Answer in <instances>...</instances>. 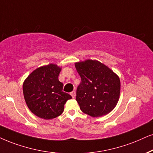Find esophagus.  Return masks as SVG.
Instances as JSON below:
<instances>
[{"label": "esophagus", "mask_w": 153, "mask_h": 153, "mask_svg": "<svg viewBox=\"0 0 153 153\" xmlns=\"http://www.w3.org/2000/svg\"><path fill=\"white\" fill-rule=\"evenodd\" d=\"M71 96H72L73 98H75V95H76V93H75V91H73L72 92H71Z\"/></svg>", "instance_id": "esophagus-1"}]
</instances>
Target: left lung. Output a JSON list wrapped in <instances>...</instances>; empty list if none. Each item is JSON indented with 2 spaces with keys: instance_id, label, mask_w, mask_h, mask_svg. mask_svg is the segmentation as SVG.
<instances>
[{
  "instance_id": "8db88e82",
  "label": "left lung",
  "mask_w": 153,
  "mask_h": 153,
  "mask_svg": "<svg viewBox=\"0 0 153 153\" xmlns=\"http://www.w3.org/2000/svg\"><path fill=\"white\" fill-rule=\"evenodd\" d=\"M81 78L76 101L83 113L92 117L107 114L119 101L121 82L109 68L96 60L75 63Z\"/></svg>"
}]
</instances>
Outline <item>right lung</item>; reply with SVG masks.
<instances>
[{"label": "right lung", "mask_w": 153, "mask_h": 153, "mask_svg": "<svg viewBox=\"0 0 153 153\" xmlns=\"http://www.w3.org/2000/svg\"><path fill=\"white\" fill-rule=\"evenodd\" d=\"M61 71V68L51 63L36 68L24 81L25 102L36 117L46 120L59 117L67 100L72 98L63 92V84L59 80Z\"/></svg>", "instance_id": "add662e5"}]
</instances>
